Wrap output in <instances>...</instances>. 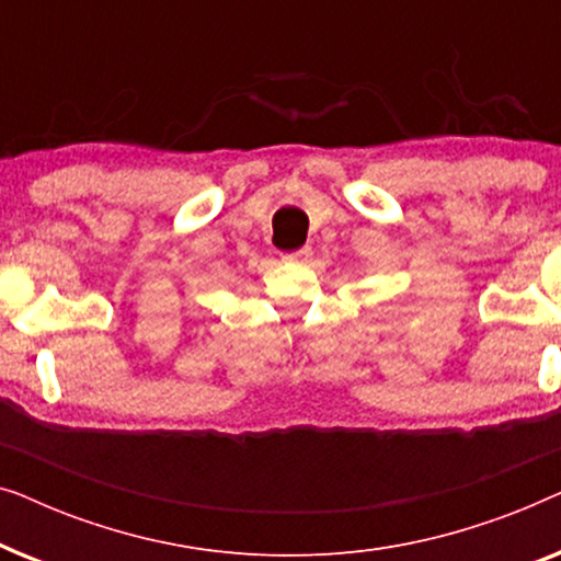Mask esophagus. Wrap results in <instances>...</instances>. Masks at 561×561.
Here are the masks:
<instances>
[{
  "mask_svg": "<svg viewBox=\"0 0 561 561\" xmlns=\"http://www.w3.org/2000/svg\"><path fill=\"white\" fill-rule=\"evenodd\" d=\"M311 257V248H301L296 252H288V255H283V260H309Z\"/></svg>",
  "mask_w": 561,
  "mask_h": 561,
  "instance_id": "34e87169",
  "label": "esophagus"
}]
</instances>
